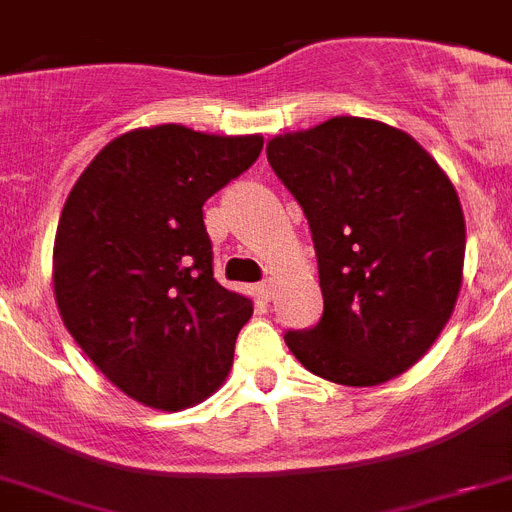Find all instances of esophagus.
Returning <instances> with one entry per match:
<instances>
[{
	"instance_id": "obj_1",
	"label": "esophagus",
	"mask_w": 512,
	"mask_h": 512,
	"mask_svg": "<svg viewBox=\"0 0 512 512\" xmlns=\"http://www.w3.org/2000/svg\"><path fill=\"white\" fill-rule=\"evenodd\" d=\"M259 295L266 300V303H269V300H274V295H277V282H274L272 277L264 279V282L259 285Z\"/></svg>"
}]
</instances>
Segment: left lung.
Segmentation results:
<instances>
[{
	"label": "left lung",
	"mask_w": 512,
	"mask_h": 512,
	"mask_svg": "<svg viewBox=\"0 0 512 512\" xmlns=\"http://www.w3.org/2000/svg\"><path fill=\"white\" fill-rule=\"evenodd\" d=\"M308 217L323 318L285 342L339 386H381L427 355L464 282L466 222L456 186L406 131L334 116L266 142Z\"/></svg>",
	"instance_id": "left-lung-1"
}]
</instances>
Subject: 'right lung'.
Segmentation results:
<instances>
[{
	"label": "right lung",
	"mask_w": 512,
	"mask_h": 512,
	"mask_svg": "<svg viewBox=\"0 0 512 512\" xmlns=\"http://www.w3.org/2000/svg\"><path fill=\"white\" fill-rule=\"evenodd\" d=\"M261 134L131 129L93 157L54 238V298L74 342L129 399L202 404L233 368L253 300L212 274L204 202L251 168Z\"/></svg>",
	"instance_id": "obj_1"
}]
</instances>
